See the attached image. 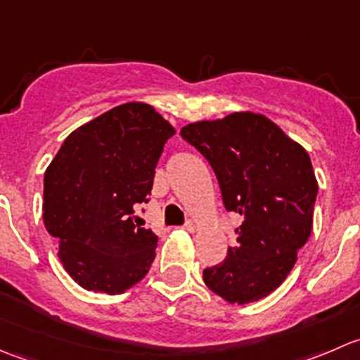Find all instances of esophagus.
<instances>
[{"mask_svg": "<svg viewBox=\"0 0 360 360\" xmlns=\"http://www.w3.org/2000/svg\"><path fill=\"white\" fill-rule=\"evenodd\" d=\"M183 230H186V231H195V224L191 223V221H188V223L183 226Z\"/></svg>", "mask_w": 360, "mask_h": 360, "instance_id": "esophagus-1", "label": "esophagus"}]
</instances>
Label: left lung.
<instances>
[{
    "instance_id": "1",
    "label": "left lung",
    "mask_w": 360,
    "mask_h": 360,
    "mask_svg": "<svg viewBox=\"0 0 360 360\" xmlns=\"http://www.w3.org/2000/svg\"><path fill=\"white\" fill-rule=\"evenodd\" d=\"M181 136L209 160L224 207L242 217L237 244L203 270V282L231 304L268 296L291 274L314 226L319 184L307 150L252 111L188 123Z\"/></svg>"
}]
</instances>
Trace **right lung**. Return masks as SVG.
<instances>
[{
  "label": "right lung",
  "instance_id": "add662e5",
  "mask_svg": "<svg viewBox=\"0 0 360 360\" xmlns=\"http://www.w3.org/2000/svg\"><path fill=\"white\" fill-rule=\"evenodd\" d=\"M176 129L146 103H125L66 137L45 172L43 223L83 289L122 294L146 277L157 235L134 224L163 144Z\"/></svg>",
  "mask_w": 360,
  "mask_h": 360
}]
</instances>
